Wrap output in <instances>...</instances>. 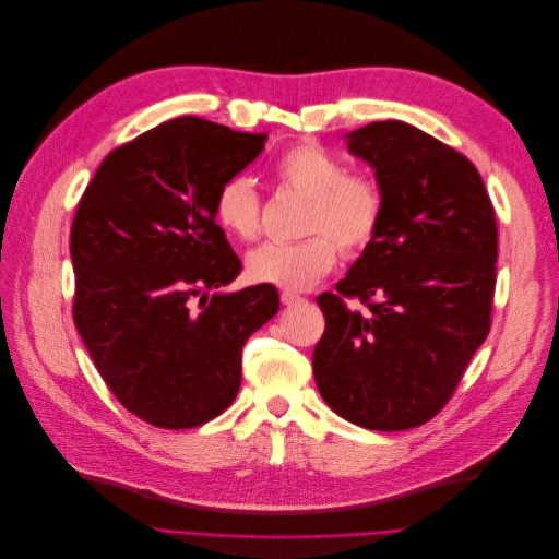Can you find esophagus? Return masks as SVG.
Returning a JSON list of instances; mask_svg holds the SVG:
<instances>
[{"instance_id":"obj_1","label":"esophagus","mask_w":559,"mask_h":559,"mask_svg":"<svg viewBox=\"0 0 559 559\" xmlns=\"http://www.w3.org/2000/svg\"><path fill=\"white\" fill-rule=\"evenodd\" d=\"M280 298H282V305H286V307H294V305L305 302V298L298 296V294H294V290H282Z\"/></svg>"}]
</instances>
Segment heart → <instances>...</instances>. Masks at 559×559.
<instances>
[{
	"label": "heart",
	"instance_id": "b5f03b06",
	"mask_svg": "<svg viewBox=\"0 0 559 559\" xmlns=\"http://www.w3.org/2000/svg\"><path fill=\"white\" fill-rule=\"evenodd\" d=\"M273 177L284 191L309 198L302 231L296 243H263L248 254V277L284 290H305L325 277L341 257L361 254L376 243L386 214L382 181L366 170H345L341 156L307 141L288 147L273 164ZM214 218L238 241H254L261 231V198L248 175L221 183Z\"/></svg>",
	"mask_w": 559,
	"mask_h": 559
}]
</instances>
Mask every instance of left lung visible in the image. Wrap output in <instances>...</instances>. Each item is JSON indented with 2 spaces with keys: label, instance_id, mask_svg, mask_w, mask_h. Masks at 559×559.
I'll return each instance as SVG.
<instances>
[{
  "label": "left lung",
  "instance_id": "8db88e82",
  "mask_svg": "<svg viewBox=\"0 0 559 559\" xmlns=\"http://www.w3.org/2000/svg\"><path fill=\"white\" fill-rule=\"evenodd\" d=\"M348 150L376 168L386 214L336 294L316 300L313 378L345 420L409 430L445 407L491 330L496 214L468 158L407 122H370Z\"/></svg>",
  "mask_w": 559,
  "mask_h": 559
}]
</instances>
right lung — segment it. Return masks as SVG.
<instances>
[{
  "mask_svg": "<svg viewBox=\"0 0 559 559\" xmlns=\"http://www.w3.org/2000/svg\"><path fill=\"white\" fill-rule=\"evenodd\" d=\"M263 145L265 134L181 116L116 147L79 200L74 325L118 403L154 428L223 414L246 341L280 309L273 284L206 296L241 273L216 191Z\"/></svg>",
  "mask_w": 559,
  "mask_h": 559,
  "instance_id": "obj_1",
  "label": "right lung"
}]
</instances>
